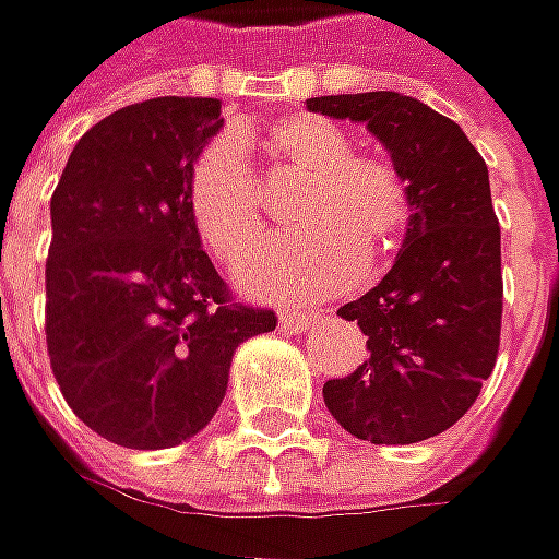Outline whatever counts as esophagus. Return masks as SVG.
Instances as JSON below:
<instances>
[{
    "label": "esophagus",
    "mask_w": 559,
    "mask_h": 559,
    "mask_svg": "<svg viewBox=\"0 0 559 559\" xmlns=\"http://www.w3.org/2000/svg\"><path fill=\"white\" fill-rule=\"evenodd\" d=\"M312 324H316V318L306 312H281L278 316V328L284 334H306Z\"/></svg>",
    "instance_id": "34e87169"
}]
</instances>
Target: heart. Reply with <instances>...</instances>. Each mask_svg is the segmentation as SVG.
Instances as JSON below:
<instances>
[{"mask_svg":"<svg viewBox=\"0 0 559 559\" xmlns=\"http://www.w3.org/2000/svg\"><path fill=\"white\" fill-rule=\"evenodd\" d=\"M243 135H222L203 147L188 176V213L203 247L219 262H238L262 241V201L250 173ZM262 147L306 179L294 203L302 231L265 243L238 269L247 294L306 302L353 284L361 262L393 257L412 222L408 188L395 166L358 157L353 139L316 114H294L265 126Z\"/></svg>","mask_w":559,"mask_h":559,"instance_id":"b5f03b06","label":"heart"}]
</instances>
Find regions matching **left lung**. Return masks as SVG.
<instances>
[{"instance_id": "1", "label": "left lung", "mask_w": 559, "mask_h": 559, "mask_svg": "<svg viewBox=\"0 0 559 559\" xmlns=\"http://www.w3.org/2000/svg\"><path fill=\"white\" fill-rule=\"evenodd\" d=\"M306 107L365 123L408 188L412 222L393 269L337 309L368 337V358L324 383V405L356 439L412 445L467 414L498 358L501 228L489 169L461 126L412 95H321Z\"/></svg>"}]
</instances>
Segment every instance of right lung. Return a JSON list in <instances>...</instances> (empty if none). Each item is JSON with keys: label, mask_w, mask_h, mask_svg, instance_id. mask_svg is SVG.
<instances>
[{"label": "right lung", "mask_w": 559, "mask_h": 559, "mask_svg": "<svg viewBox=\"0 0 559 559\" xmlns=\"http://www.w3.org/2000/svg\"><path fill=\"white\" fill-rule=\"evenodd\" d=\"M219 129L216 98L114 110L70 151L51 194V371L73 414L123 449L201 433L235 349L278 324L228 302L188 213L191 166Z\"/></svg>", "instance_id": "add662e5"}]
</instances>
